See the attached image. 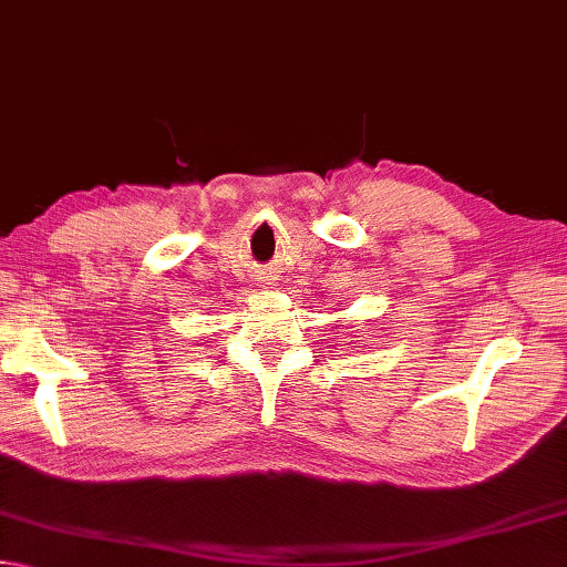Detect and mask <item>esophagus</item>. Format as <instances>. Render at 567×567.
<instances>
[{"instance_id":"obj_1","label":"esophagus","mask_w":567,"mask_h":567,"mask_svg":"<svg viewBox=\"0 0 567 567\" xmlns=\"http://www.w3.org/2000/svg\"><path fill=\"white\" fill-rule=\"evenodd\" d=\"M256 284H259L261 288H269V286H274V284H276V271H271V269H261V271H256Z\"/></svg>"}]
</instances>
